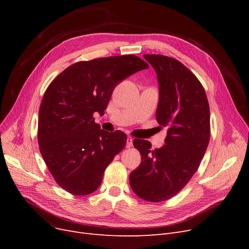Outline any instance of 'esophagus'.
I'll use <instances>...</instances> for the list:
<instances>
[{"label": "esophagus", "mask_w": 249, "mask_h": 249, "mask_svg": "<svg viewBox=\"0 0 249 249\" xmlns=\"http://www.w3.org/2000/svg\"><path fill=\"white\" fill-rule=\"evenodd\" d=\"M132 144H133V139H132V137L128 136V137H127V140H126V147L130 148V147L132 146Z\"/></svg>", "instance_id": "obj_1"}]
</instances>
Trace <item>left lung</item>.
Wrapping results in <instances>:
<instances>
[{
	"label": "left lung",
	"mask_w": 249,
	"mask_h": 249,
	"mask_svg": "<svg viewBox=\"0 0 249 249\" xmlns=\"http://www.w3.org/2000/svg\"><path fill=\"white\" fill-rule=\"evenodd\" d=\"M143 57L158 74L156 120L167 135L165 144L153 150L149 141L133 140L141 163L129 181L139 198L162 202L180 192L199 168L210 140V109L202 84L180 61L160 54Z\"/></svg>",
	"instance_id": "8db88e82"
}]
</instances>
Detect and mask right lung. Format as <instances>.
<instances>
[{
    "instance_id": "add662e5",
    "label": "right lung",
    "mask_w": 249,
    "mask_h": 249,
    "mask_svg": "<svg viewBox=\"0 0 249 249\" xmlns=\"http://www.w3.org/2000/svg\"><path fill=\"white\" fill-rule=\"evenodd\" d=\"M138 56L78 61L59 73L45 90L38 118V144L57 184L75 196L94 193L104 172L126 144L122 131L109 133L95 122L116 86L148 69Z\"/></svg>"
}]
</instances>
